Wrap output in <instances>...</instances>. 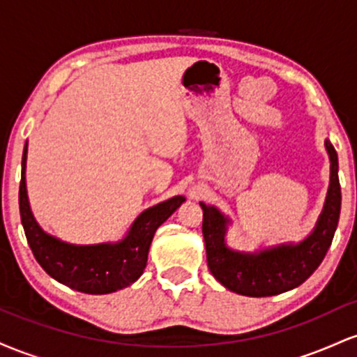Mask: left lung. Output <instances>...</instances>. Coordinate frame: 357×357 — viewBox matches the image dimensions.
<instances>
[{"instance_id": "left-lung-1", "label": "left lung", "mask_w": 357, "mask_h": 357, "mask_svg": "<svg viewBox=\"0 0 357 357\" xmlns=\"http://www.w3.org/2000/svg\"><path fill=\"white\" fill-rule=\"evenodd\" d=\"M331 158V186L326 204L312 235L298 245L238 253L225 247L227 218L213 206L203 208V236L210 272L228 290L248 297H270L292 290L309 278L321 265L333 243L341 213V184L337 176V153L326 141Z\"/></svg>"}]
</instances>
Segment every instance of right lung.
I'll list each match as a JSON object with an SVG mask.
<instances>
[{
	"label": "right lung",
	"instance_id": "add662e5",
	"mask_svg": "<svg viewBox=\"0 0 357 357\" xmlns=\"http://www.w3.org/2000/svg\"><path fill=\"white\" fill-rule=\"evenodd\" d=\"M26 146L23 151L22 181H20V215L28 245L42 268L60 284L84 294L116 292L134 284L144 272L147 252L155 230L181 206L183 196L162 202L137 216L129 235L119 243L77 247L47 235L36 225L30 211L24 183Z\"/></svg>",
	"mask_w": 357,
	"mask_h": 357
}]
</instances>
